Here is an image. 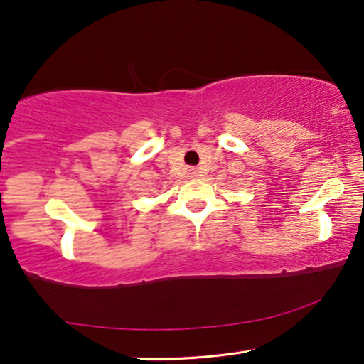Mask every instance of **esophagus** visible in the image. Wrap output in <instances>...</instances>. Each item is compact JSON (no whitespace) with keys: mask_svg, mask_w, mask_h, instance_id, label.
<instances>
[{"mask_svg":"<svg viewBox=\"0 0 364 364\" xmlns=\"http://www.w3.org/2000/svg\"><path fill=\"white\" fill-rule=\"evenodd\" d=\"M191 176H197V171L196 170H191Z\"/></svg>","mask_w":364,"mask_h":364,"instance_id":"34e87169","label":"esophagus"}]
</instances>
